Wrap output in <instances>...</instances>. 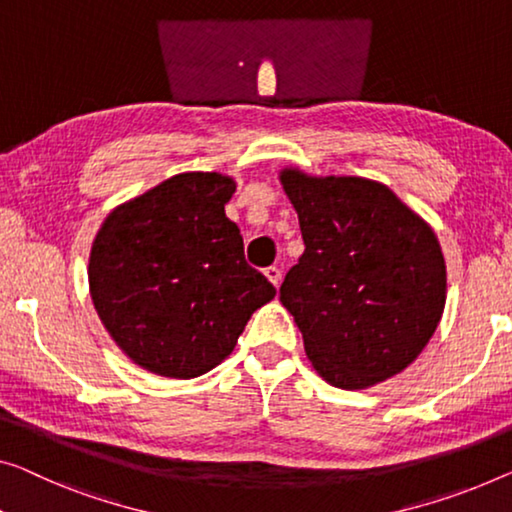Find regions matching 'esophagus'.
I'll list each match as a JSON object with an SVG mask.
<instances>
[{
    "label": "esophagus",
    "mask_w": 512,
    "mask_h": 512,
    "mask_svg": "<svg viewBox=\"0 0 512 512\" xmlns=\"http://www.w3.org/2000/svg\"><path fill=\"white\" fill-rule=\"evenodd\" d=\"M264 276L266 278H269L271 282H273V285H280V280H282V271L278 269V266H266V269H264Z\"/></svg>",
    "instance_id": "1"
}]
</instances>
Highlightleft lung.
<instances>
[{"instance_id": "obj_1", "label": "left lung", "mask_w": 512, "mask_h": 512, "mask_svg": "<svg viewBox=\"0 0 512 512\" xmlns=\"http://www.w3.org/2000/svg\"><path fill=\"white\" fill-rule=\"evenodd\" d=\"M305 250L280 301L324 381L361 391L411 365L446 305L437 234L384 183L280 170Z\"/></svg>"}]
</instances>
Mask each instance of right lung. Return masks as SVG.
<instances>
[{"instance_id":"right-lung-1","label":"right lung","mask_w":512,"mask_h":512,"mask_svg":"<svg viewBox=\"0 0 512 512\" xmlns=\"http://www.w3.org/2000/svg\"><path fill=\"white\" fill-rule=\"evenodd\" d=\"M236 181L183 172L108 213L89 253V294L135 365L193 379L223 363L276 287L246 264L225 216Z\"/></svg>"}]
</instances>
